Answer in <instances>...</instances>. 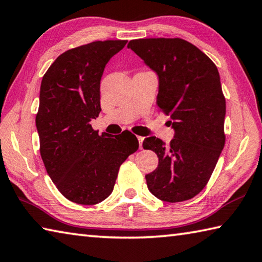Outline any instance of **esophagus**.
Listing matches in <instances>:
<instances>
[{
	"label": "esophagus",
	"mask_w": 262,
	"mask_h": 262,
	"mask_svg": "<svg viewBox=\"0 0 262 262\" xmlns=\"http://www.w3.org/2000/svg\"><path fill=\"white\" fill-rule=\"evenodd\" d=\"M137 140H139V143H140V149H142V144H143L144 137L143 136H137Z\"/></svg>",
	"instance_id": "1"
}]
</instances>
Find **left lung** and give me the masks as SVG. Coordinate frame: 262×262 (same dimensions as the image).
<instances>
[{
  "label": "left lung",
  "mask_w": 262,
  "mask_h": 262,
  "mask_svg": "<svg viewBox=\"0 0 262 262\" xmlns=\"http://www.w3.org/2000/svg\"><path fill=\"white\" fill-rule=\"evenodd\" d=\"M127 47L158 75L157 105L175 132L169 145L156 136L143 141L159 159L145 175L147 189L160 201H188L205 188L225 146L226 99L219 71L196 46L179 37L132 40Z\"/></svg>",
  "instance_id": "left-lung-1"
}]
</instances>
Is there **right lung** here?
Masks as SVG:
<instances>
[{
  "instance_id": "add662e5",
  "label": "right lung",
  "mask_w": 262,
  "mask_h": 262,
  "mask_svg": "<svg viewBox=\"0 0 262 262\" xmlns=\"http://www.w3.org/2000/svg\"><path fill=\"white\" fill-rule=\"evenodd\" d=\"M126 43L95 41L70 49L42 78L35 118L41 158L60 193L81 205L110 196L121 164L139 149L130 132L98 135L90 125L101 112L104 69Z\"/></svg>"
}]
</instances>
